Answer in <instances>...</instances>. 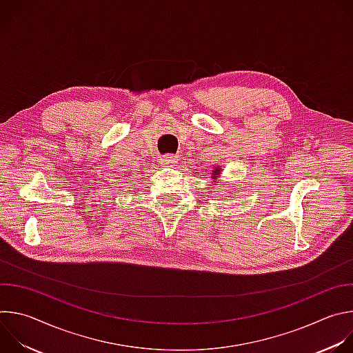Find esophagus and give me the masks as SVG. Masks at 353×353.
Returning <instances> with one entry per match:
<instances>
[{"mask_svg": "<svg viewBox=\"0 0 353 353\" xmlns=\"http://www.w3.org/2000/svg\"><path fill=\"white\" fill-rule=\"evenodd\" d=\"M161 163L165 165V166H176L177 159L173 155H165V157L161 158Z\"/></svg>", "mask_w": 353, "mask_h": 353, "instance_id": "1", "label": "esophagus"}]
</instances>
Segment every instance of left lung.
<instances>
[{"instance_id": "obj_1", "label": "left lung", "mask_w": 353, "mask_h": 353, "mask_svg": "<svg viewBox=\"0 0 353 353\" xmlns=\"http://www.w3.org/2000/svg\"><path fill=\"white\" fill-rule=\"evenodd\" d=\"M221 170H222V169H221V166H218V168H214V170H212V173H211V174H212V179L218 177V174L221 173ZM232 192H233V191H232Z\"/></svg>"}]
</instances>
